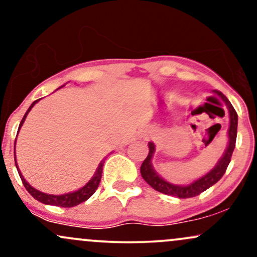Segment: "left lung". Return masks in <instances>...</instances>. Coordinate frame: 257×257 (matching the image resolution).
Instances as JSON below:
<instances>
[{
  "instance_id": "8db88e82",
  "label": "left lung",
  "mask_w": 257,
  "mask_h": 257,
  "mask_svg": "<svg viewBox=\"0 0 257 257\" xmlns=\"http://www.w3.org/2000/svg\"><path fill=\"white\" fill-rule=\"evenodd\" d=\"M214 93L216 95H219L222 101L225 102L227 108H228V114H229V126L228 132H227V135H228V144H227V147L223 152L222 157H221L219 161H217L216 166H215L210 172H208L205 175L200 176L199 179L194 180V181L191 182L188 185H176L172 184V182L167 181L162 178L159 174L156 172L155 168L152 166V158L153 153L156 151V146L152 141L149 143V155L145 161L143 162L140 168L141 176H143L144 180L151 186L152 188H155L158 192L168 194V196H175L179 197V198H191V197H196L204 192L205 190H208L209 187L216 184L219 180L222 178L223 174H225L227 167H228L229 162H231V157L233 150L235 147V139H237V126H238V114L235 112L234 108L229 100L223 95L222 93L219 90H214Z\"/></svg>"
}]
</instances>
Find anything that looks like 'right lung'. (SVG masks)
I'll use <instances>...</instances> for the list:
<instances>
[{
    "label": "right lung",
    "instance_id": "add662e5",
    "mask_svg": "<svg viewBox=\"0 0 257 257\" xmlns=\"http://www.w3.org/2000/svg\"><path fill=\"white\" fill-rule=\"evenodd\" d=\"M58 89H59V88H58ZM37 101H40V99L32 102L30 107L28 108V111H26L24 117H23L22 122H20L19 128H18V132L20 131L22 125L24 124V122H25L26 117H28L29 112L31 111V108L34 107L35 104H36ZM14 161H16V167L18 169V173H19L20 179H22V181H23V185L25 186L26 191H28V192L30 193L35 199L38 200V202L43 203V204L63 206V208H71V206L78 205V204H81V203L85 202V200H87L88 198H90V197L93 196V193L95 192L96 188H98V186L100 184V180H101L102 167H104V163H105V159H102V161L99 163L98 168H96L95 173H94V175H93V178H91L89 181H88L87 184L83 186V187L78 188L77 191H73V192H69V193H65V194H48V193L41 192V191H38L35 187H32V186L29 184L28 181H26L24 176H23V174L20 173L19 168H18V164H17V158H16V143H14Z\"/></svg>",
    "mask_w": 257,
    "mask_h": 257
}]
</instances>
